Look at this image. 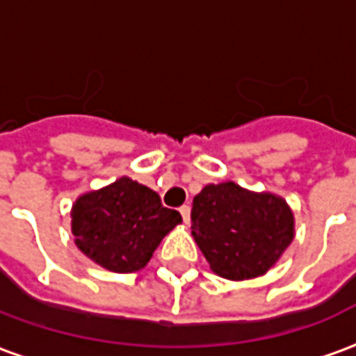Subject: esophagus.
I'll list each match as a JSON object with an SVG mask.
<instances>
[{
  "instance_id": "34e87169",
  "label": "esophagus",
  "mask_w": 356,
  "mask_h": 356,
  "mask_svg": "<svg viewBox=\"0 0 356 356\" xmlns=\"http://www.w3.org/2000/svg\"><path fill=\"white\" fill-rule=\"evenodd\" d=\"M179 211H181V216H183V221H185L186 225L191 223V206H181V208H179Z\"/></svg>"
}]
</instances>
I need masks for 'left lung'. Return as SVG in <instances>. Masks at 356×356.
Returning <instances> with one entry per match:
<instances>
[{"label": "left lung", "instance_id": "obj_1", "mask_svg": "<svg viewBox=\"0 0 356 356\" xmlns=\"http://www.w3.org/2000/svg\"><path fill=\"white\" fill-rule=\"evenodd\" d=\"M193 236L216 275L250 280L282 257L296 236V217L282 196L227 181L194 196Z\"/></svg>", "mask_w": 356, "mask_h": 356}]
</instances>
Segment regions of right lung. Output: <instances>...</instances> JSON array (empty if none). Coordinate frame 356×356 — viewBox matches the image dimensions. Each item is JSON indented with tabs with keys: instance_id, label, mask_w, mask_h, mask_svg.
I'll return each instance as SVG.
<instances>
[{
	"instance_id": "add662e5",
	"label": "right lung",
	"mask_w": 356,
	"mask_h": 356,
	"mask_svg": "<svg viewBox=\"0 0 356 356\" xmlns=\"http://www.w3.org/2000/svg\"><path fill=\"white\" fill-rule=\"evenodd\" d=\"M70 217L78 250L112 273L147 267L163 236L183 223L179 211L163 208L158 193L125 175L80 194Z\"/></svg>"
}]
</instances>
